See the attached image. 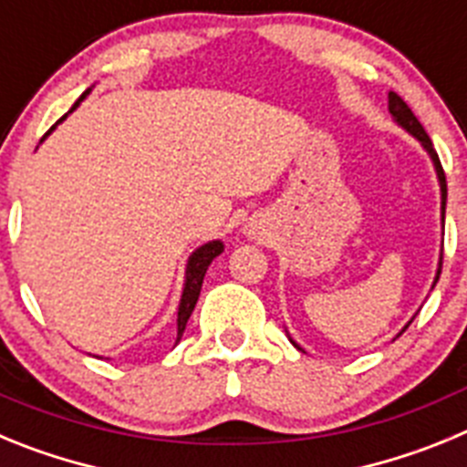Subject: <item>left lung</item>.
I'll return each mask as SVG.
<instances>
[{
  "label": "left lung",
  "instance_id": "8db88e82",
  "mask_svg": "<svg viewBox=\"0 0 467 467\" xmlns=\"http://www.w3.org/2000/svg\"><path fill=\"white\" fill-rule=\"evenodd\" d=\"M388 111H390L393 121L398 123L402 130H407L410 135H414V138L420 142V147L426 150V154L431 156L432 168H435V175H437V184H440V220H442V226H444V213H447V177H444L442 163H440V159H437V151H435V147H432V140L428 138V133L423 130V126L419 123V119L414 117V111H411L410 107H407V102H404L398 93H393V90L388 93ZM440 274H442V253H440V262H437V271H435V280H432V287H435L437 280H440ZM432 287H431V290H432ZM411 320H414V317H411ZM411 320L404 325L402 332L410 327ZM285 332H287V329H285ZM402 332H400V334H402ZM287 337H290V334H287ZM290 341H292V346H295V348L304 350L299 344H296L295 339H292V337H290Z\"/></svg>",
  "mask_w": 467,
  "mask_h": 467
}]
</instances>
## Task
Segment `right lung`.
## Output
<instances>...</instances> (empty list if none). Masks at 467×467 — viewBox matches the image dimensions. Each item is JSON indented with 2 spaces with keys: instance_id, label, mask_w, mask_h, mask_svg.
<instances>
[{
  "instance_id": "add662e5",
  "label": "right lung",
  "mask_w": 467,
  "mask_h": 467,
  "mask_svg": "<svg viewBox=\"0 0 467 467\" xmlns=\"http://www.w3.org/2000/svg\"><path fill=\"white\" fill-rule=\"evenodd\" d=\"M90 90H93V86H90V88L86 90L84 95H81L79 100L74 102V107L67 111V114H72V111L81 105V100H84ZM67 114H65L60 121H65V119H67ZM60 121H57V123H60ZM57 123H56V126H57ZM56 126H53L47 135H51L53 130H56ZM47 135H44V138H47ZM41 142H44V140H41ZM222 253H224V243H222V241H208V243H203L201 247H196V250L189 254L187 266H184L182 296H180V304H177V341L182 339L189 316H192L193 306H196L198 295H201V285H203V278H205V271H208V266L213 264V259L220 257ZM177 341H175V344H177Z\"/></svg>"
}]
</instances>
